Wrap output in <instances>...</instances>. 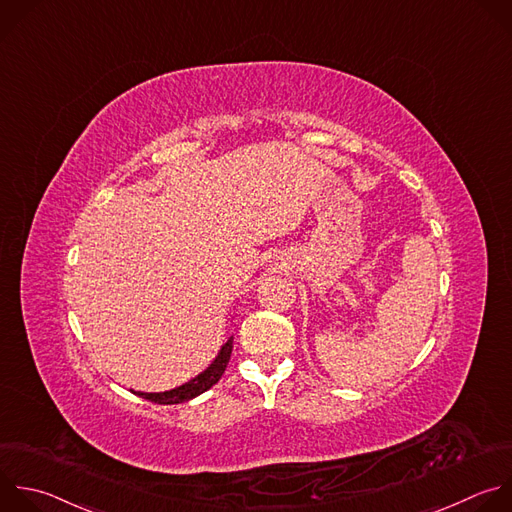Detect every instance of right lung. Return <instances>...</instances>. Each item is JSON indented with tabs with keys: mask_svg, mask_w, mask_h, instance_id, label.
Returning <instances> with one entry per match:
<instances>
[{
	"mask_svg": "<svg viewBox=\"0 0 512 512\" xmlns=\"http://www.w3.org/2000/svg\"><path fill=\"white\" fill-rule=\"evenodd\" d=\"M231 352H233V337L227 339V342L221 346L219 354L215 356V360L201 374H197L195 378H191L183 386H177V388L166 390V392H136V390H132V392L136 396L144 398V400L154 402V404H181V402H189V400L201 396L203 392H207L209 388H213L221 380V376H223V372H225V368L229 364Z\"/></svg>",
	"mask_w": 512,
	"mask_h": 512,
	"instance_id": "1",
	"label": "right lung"
}]
</instances>
